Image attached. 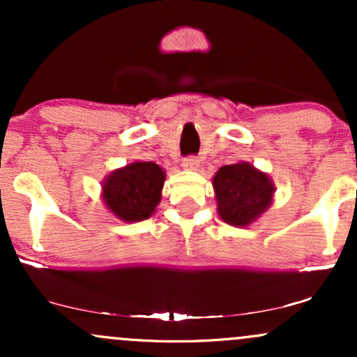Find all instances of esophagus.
<instances>
[{
	"instance_id": "34e87169",
	"label": "esophagus",
	"mask_w": 357,
	"mask_h": 357,
	"mask_svg": "<svg viewBox=\"0 0 357 357\" xmlns=\"http://www.w3.org/2000/svg\"><path fill=\"white\" fill-rule=\"evenodd\" d=\"M183 166L186 169H196L199 166V159L196 155H188V158L183 159Z\"/></svg>"
}]
</instances>
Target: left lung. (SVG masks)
Wrapping results in <instances>:
<instances>
[{"label":"left lung","mask_w":357,"mask_h":357,"mask_svg":"<svg viewBox=\"0 0 357 357\" xmlns=\"http://www.w3.org/2000/svg\"><path fill=\"white\" fill-rule=\"evenodd\" d=\"M218 213L227 223L247 227L272 202L273 184L268 176L248 162L220 167L213 178Z\"/></svg>","instance_id":"left-lung-1"}]
</instances>
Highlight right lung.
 Here are the masks:
<instances>
[{"mask_svg": "<svg viewBox=\"0 0 357 357\" xmlns=\"http://www.w3.org/2000/svg\"><path fill=\"white\" fill-rule=\"evenodd\" d=\"M165 184V171L154 162H134L114 171L104 183V202L124 221H142L153 215Z\"/></svg>", "mask_w": 357, "mask_h": 357, "instance_id": "add662e5", "label": "right lung"}]
</instances>
